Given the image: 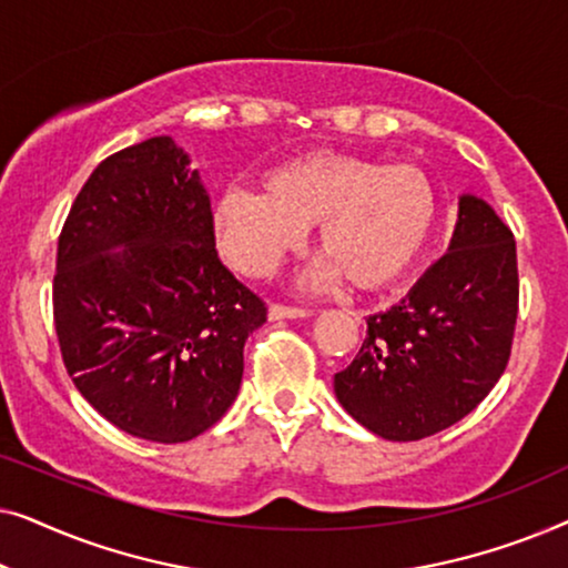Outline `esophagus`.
Listing matches in <instances>:
<instances>
[{
    "label": "esophagus",
    "mask_w": 568,
    "mask_h": 568,
    "mask_svg": "<svg viewBox=\"0 0 568 568\" xmlns=\"http://www.w3.org/2000/svg\"><path fill=\"white\" fill-rule=\"evenodd\" d=\"M310 310L305 307H294V305H282V302H274L268 307V317L271 321H284V317H307Z\"/></svg>",
    "instance_id": "34e87169"
}]
</instances>
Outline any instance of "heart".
<instances>
[{"label":"heart","mask_w":568,"mask_h":568,"mask_svg":"<svg viewBox=\"0 0 568 568\" xmlns=\"http://www.w3.org/2000/svg\"><path fill=\"white\" fill-rule=\"evenodd\" d=\"M439 220L424 170L348 152H310L271 170L263 191L230 189L214 204L224 255L253 276L271 274L317 224V276H346L356 292H383L422 261Z\"/></svg>","instance_id":"1"}]
</instances>
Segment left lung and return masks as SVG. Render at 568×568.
Segmentation results:
<instances>
[{
	"mask_svg": "<svg viewBox=\"0 0 568 568\" xmlns=\"http://www.w3.org/2000/svg\"><path fill=\"white\" fill-rule=\"evenodd\" d=\"M519 307L517 245L486 201L460 199L449 251L385 313L333 377L341 406L377 437L416 442L468 416L507 369Z\"/></svg>",
	"mask_w": 568,
	"mask_h": 568,
	"instance_id": "1",
	"label": "left lung"
}]
</instances>
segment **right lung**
Instances as JSON below:
<instances>
[{
  "label": "right lung",
  "instance_id": "obj_1",
  "mask_svg": "<svg viewBox=\"0 0 568 568\" xmlns=\"http://www.w3.org/2000/svg\"><path fill=\"white\" fill-rule=\"evenodd\" d=\"M263 323L266 302L220 261L212 204L173 139L92 170L59 235L53 325L100 416L162 445L199 437L237 398L245 341Z\"/></svg>",
  "mask_w": 568,
  "mask_h": 568
}]
</instances>
